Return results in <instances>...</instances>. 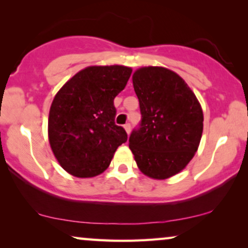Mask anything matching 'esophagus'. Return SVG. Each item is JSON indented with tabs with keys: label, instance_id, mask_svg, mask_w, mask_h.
I'll use <instances>...</instances> for the list:
<instances>
[{
	"label": "esophagus",
	"instance_id": "obj_1",
	"mask_svg": "<svg viewBox=\"0 0 248 248\" xmlns=\"http://www.w3.org/2000/svg\"><path fill=\"white\" fill-rule=\"evenodd\" d=\"M124 127V129H126L127 134H129L130 130H131V124H126Z\"/></svg>",
	"mask_w": 248,
	"mask_h": 248
}]
</instances>
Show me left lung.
Segmentation results:
<instances>
[{
	"mask_svg": "<svg viewBox=\"0 0 248 248\" xmlns=\"http://www.w3.org/2000/svg\"><path fill=\"white\" fill-rule=\"evenodd\" d=\"M133 84L141 120L131 131L129 148L141 172L167 179L196 153L203 133L202 108L184 79L169 69H138Z\"/></svg>",
	"mask_w": 248,
	"mask_h": 248,
	"instance_id": "8db88e82",
	"label": "left lung"
}]
</instances>
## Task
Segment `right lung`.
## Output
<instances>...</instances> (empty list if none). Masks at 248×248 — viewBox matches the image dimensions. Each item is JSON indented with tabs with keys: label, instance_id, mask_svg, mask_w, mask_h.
<instances>
[{
	"label": "right lung",
	"instance_id": "right-lung-1",
	"mask_svg": "<svg viewBox=\"0 0 248 248\" xmlns=\"http://www.w3.org/2000/svg\"><path fill=\"white\" fill-rule=\"evenodd\" d=\"M131 69L88 67L58 92L48 115V140L61 167L72 176H97L110 166L127 133L114 122V97L126 87Z\"/></svg>",
	"mask_w": 248,
	"mask_h": 248
}]
</instances>
